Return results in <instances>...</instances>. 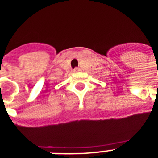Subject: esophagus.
Returning a JSON list of instances; mask_svg holds the SVG:
<instances>
[{
    "label": "esophagus",
    "instance_id": "34e87169",
    "mask_svg": "<svg viewBox=\"0 0 158 158\" xmlns=\"http://www.w3.org/2000/svg\"><path fill=\"white\" fill-rule=\"evenodd\" d=\"M79 68H75L74 69V72H79Z\"/></svg>",
    "mask_w": 158,
    "mask_h": 158
}]
</instances>
